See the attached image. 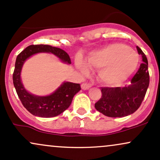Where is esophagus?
<instances>
[{
	"mask_svg": "<svg viewBox=\"0 0 160 160\" xmlns=\"http://www.w3.org/2000/svg\"><path fill=\"white\" fill-rule=\"evenodd\" d=\"M81 87H82V88L83 90H88V89H89V88L91 87V84L86 83V82H84V83L82 84Z\"/></svg>",
	"mask_w": 160,
	"mask_h": 160,
	"instance_id": "1",
	"label": "esophagus"
}]
</instances>
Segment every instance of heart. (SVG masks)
Masks as SVG:
<instances>
[{"mask_svg":"<svg viewBox=\"0 0 160 160\" xmlns=\"http://www.w3.org/2000/svg\"><path fill=\"white\" fill-rule=\"evenodd\" d=\"M138 63V53L123 43L107 45L92 52L87 58L88 67L97 69L98 80L107 85L124 82L135 72ZM76 65L83 74L89 72V68L82 60H77Z\"/></svg>","mask_w":160,"mask_h":160,"instance_id":"heart-1","label":"heart"}]
</instances>
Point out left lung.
Segmentation results:
<instances>
[{"instance_id": "left-lung-1", "label": "left lung", "mask_w": 160, "mask_h": 160, "mask_svg": "<svg viewBox=\"0 0 160 160\" xmlns=\"http://www.w3.org/2000/svg\"><path fill=\"white\" fill-rule=\"evenodd\" d=\"M138 54L143 63L131 79V84L124 88H101L102 97L95 103V108L104 115L122 118L134 113L139 108L149 86L150 76L146 55L138 46Z\"/></svg>"}]
</instances>
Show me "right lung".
Returning <instances> with one entry per match:
<instances>
[{"mask_svg":"<svg viewBox=\"0 0 160 160\" xmlns=\"http://www.w3.org/2000/svg\"><path fill=\"white\" fill-rule=\"evenodd\" d=\"M39 52L54 54L63 62L71 63L69 54L61 48L48 45H31L17 56L12 75L13 84L22 105L30 113L41 118L55 117L69 108L73 97L80 91L81 87L79 84L67 82H63L53 93L46 97H38L28 93L21 81V70L28 58Z\"/></svg>","mask_w":160,"mask_h":160,"instance_id":"add662e5","label":"right lung"}]
</instances>
